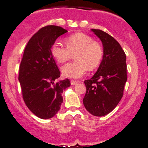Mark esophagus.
Wrapping results in <instances>:
<instances>
[{
	"label": "esophagus",
	"instance_id": "34e87169",
	"mask_svg": "<svg viewBox=\"0 0 148 148\" xmlns=\"http://www.w3.org/2000/svg\"><path fill=\"white\" fill-rule=\"evenodd\" d=\"M78 83V81H76V80H71V85H75Z\"/></svg>",
	"mask_w": 148,
	"mask_h": 148
}]
</instances>
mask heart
<instances>
[{
	"instance_id": "heart-1",
	"label": "heart",
	"mask_w": 148,
	"mask_h": 148,
	"mask_svg": "<svg viewBox=\"0 0 148 148\" xmlns=\"http://www.w3.org/2000/svg\"><path fill=\"white\" fill-rule=\"evenodd\" d=\"M66 46L61 42H55L51 47V53L58 63H63L70 59L72 53L76 52V61L69 63L61 68L65 77L78 78L89 70L100 65L103 57V50L99 43L83 33H77L65 39Z\"/></svg>"
}]
</instances>
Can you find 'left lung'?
Here are the masks:
<instances>
[{"label": "left lung", "mask_w": 148, "mask_h": 148, "mask_svg": "<svg viewBox=\"0 0 148 148\" xmlns=\"http://www.w3.org/2000/svg\"><path fill=\"white\" fill-rule=\"evenodd\" d=\"M103 46V57L96 74L84 81L83 104L88 112L102 117L113 111L121 100L127 81L126 57L120 44L108 33L91 29Z\"/></svg>", "instance_id": "1"}]
</instances>
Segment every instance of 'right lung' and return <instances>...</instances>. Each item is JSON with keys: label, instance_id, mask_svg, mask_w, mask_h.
<instances>
[{"label": "right lung", "instance_id": "add662e5", "mask_svg": "<svg viewBox=\"0 0 148 148\" xmlns=\"http://www.w3.org/2000/svg\"><path fill=\"white\" fill-rule=\"evenodd\" d=\"M67 32L61 27L46 26L33 35L24 49L18 80L26 105L41 119L57 113L63 102L61 93L70 86L68 78L54 83L60 72L51 53L52 44Z\"/></svg>", "mask_w": 148, "mask_h": 148}]
</instances>
